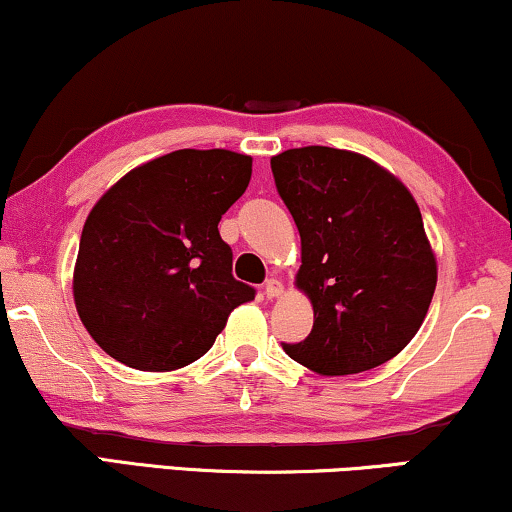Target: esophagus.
I'll return each instance as SVG.
<instances>
[{
    "label": "esophagus",
    "instance_id": "esophagus-1",
    "mask_svg": "<svg viewBox=\"0 0 512 512\" xmlns=\"http://www.w3.org/2000/svg\"><path fill=\"white\" fill-rule=\"evenodd\" d=\"M263 294H265V298H270V301H272V298H280L284 294L282 282L280 280H268V282H265Z\"/></svg>",
    "mask_w": 512,
    "mask_h": 512
}]
</instances>
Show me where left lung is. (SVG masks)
<instances>
[{"mask_svg": "<svg viewBox=\"0 0 512 512\" xmlns=\"http://www.w3.org/2000/svg\"><path fill=\"white\" fill-rule=\"evenodd\" d=\"M301 235L296 289L313 331L284 353L320 376H348L393 360L426 320L437 258L414 195L353 150L291 148L270 159Z\"/></svg>", "mask_w": 512, "mask_h": 512, "instance_id": "8db88e82", "label": "left lung"}]
</instances>
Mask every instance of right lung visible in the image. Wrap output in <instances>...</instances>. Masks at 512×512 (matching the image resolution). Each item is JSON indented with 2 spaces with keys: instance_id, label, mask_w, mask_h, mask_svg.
Instances as JSON below:
<instances>
[{
  "instance_id": "1",
  "label": "right lung",
  "mask_w": 512,
  "mask_h": 512,
  "mask_svg": "<svg viewBox=\"0 0 512 512\" xmlns=\"http://www.w3.org/2000/svg\"><path fill=\"white\" fill-rule=\"evenodd\" d=\"M251 157L176 150L131 169L86 216L72 296L117 362L176 371L214 345L254 289L232 277L218 221L247 190Z\"/></svg>"
}]
</instances>
